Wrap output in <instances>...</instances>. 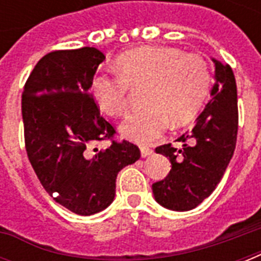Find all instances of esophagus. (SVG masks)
Segmentation results:
<instances>
[{"label":"esophagus","mask_w":261,"mask_h":261,"mask_svg":"<svg viewBox=\"0 0 261 261\" xmlns=\"http://www.w3.org/2000/svg\"><path fill=\"white\" fill-rule=\"evenodd\" d=\"M153 154V150L151 149H149V147H141V155H142L143 159L145 157H149V155Z\"/></svg>","instance_id":"34e87169"}]
</instances>
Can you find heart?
<instances>
[{"instance_id": "1", "label": "heart", "mask_w": 261, "mask_h": 261, "mask_svg": "<svg viewBox=\"0 0 261 261\" xmlns=\"http://www.w3.org/2000/svg\"><path fill=\"white\" fill-rule=\"evenodd\" d=\"M118 74L97 73L90 92L98 110L110 116H122L128 108L131 89L145 88L143 111L128 115L120 133L138 143H150L167 130L169 120L182 126L195 118L210 89L206 61L195 54H182L171 47L145 46L119 55Z\"/></svg>"}]
</instances>
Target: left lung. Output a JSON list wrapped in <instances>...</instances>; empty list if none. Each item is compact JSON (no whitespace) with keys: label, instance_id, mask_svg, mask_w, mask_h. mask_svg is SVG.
<instances>
[{"label":"left lung","instance_id":"8db88e82","mask_svg":"<svg viewBox=\"0 0 261 261\" xmlns=\"http://www.w3.org/2000/svg\"><path fill=\"white\" fill-rule=\"evenodd\" d=\"M211 59L215 67L211 98L194 128L177 139L182 147L171 143L155 147V153L172 164L167 177L151 186L155 202L168 210H192L208 198L234 153L239 130L236 79L229 65Z\"/></svg>","mask_w":261,"mask_h":261}]
</instances>
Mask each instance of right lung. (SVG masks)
<instances>
[{"label":"right lung","instance_id":"1","mask_svg":"<svg viewBox=\"0 0 261 261\" xmlns=\"http://www.w3.org/2000/svg\"><path fill=\"white\" fill-rule=\"evenodd\" d=\"M104 59L94 47L53 51L36 63L22 92L31 165L47 194L79 215H93L110 206L118 173L141 157L138 146L127 141L90 150L115 134L90 92V81Z\"/></svg>","mask_w":261,"mask_h":261}]
</instances>
